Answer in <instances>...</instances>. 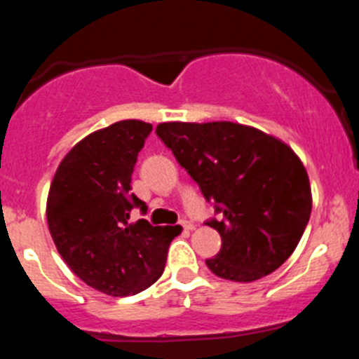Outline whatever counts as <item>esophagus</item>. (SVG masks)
Listing matches in <instances>:
<instances>
[{"mask_svg": "<svg viewBox=\"0 0 359 359\" xmlns=\"http://www.w3.org/2000/svg\"><path fill=\"white\" fill-rule=\"evenodd\" d=\"M182 228H183V230H187V231L194 230V224L189 223V221H182Z\"/></svg>", "mask_w": 359, "mask_h": 359, "instance_id": "34e87169", "label": "esophagus"}]
</instances>
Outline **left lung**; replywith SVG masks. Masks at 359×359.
Returning <instances> with one entry per match:
<instances>
[{
	"label": "left lung",
	"instance_id": "left-lung-1",
	"mask_svg": "<svg viewBox=\"0 0 359 359\" xmlns=\"http://www.w3.org/2000/svg\"><path fill=\"white\" fill-rule=\"evenodd\" d=\"M156 135L219 214V221H205L223 241L217 255L207 259L212 273L253 282L280 268L313 205L297 154L273 136L233 122H167Z\"/></svg>",
	"mask_w": 359,
	"mask_h": 359
}]
</instances>
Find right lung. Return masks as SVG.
Listing matches in <instances>:
<instances>
[{"mask_svg":"<svg viewBox=\"0 0 359 359\" xmlns=\"http://www.w3.org/2000/svg\"><path fill=\"white\" fill-rule=\"evenodd\" d=\"M151 123L122 120L79 142L61 161L46 203L52 239L82 282L111 297H128L161 277L167 250L182 226L131 223L147 207L131 194L138 152Z\"/></svg>","mask_w":359,"mask_h":359,"instance_id":"add662e5","label":"right lung"}]
</instances>
